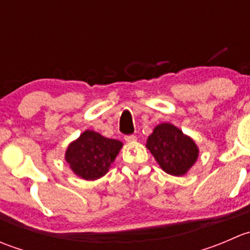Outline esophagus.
Segmentation results:
<instances>
[{
    "label": "esophagus",
    "instance_id": "1",
    "mask_svg": "<svg viewBox=\"0 0 250 250\" xmlns=\"http://www.w3.org/2000/svg\"><path fill=\"white\" fill-rule=\"evenodd\" d=\"M125 140L127 141V143H133V141L137 140V137H135V135H133V134H130V135H125Z\"/></svg>",
    "mask_w": 250,
    "mask_h": 250
}]
</instances>
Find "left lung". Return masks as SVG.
<instances>
[{
    "label": "left lung",
    "mask_w": 250,
    "mask_h": 250,
    "mask_svg": "<svg viewBox=\"0 0 250 250\" xmlns=\"http://www.w3.org/2000/svg\"><path fill=\"white\" fill-rule=\"evenodd\" d=\"M146 147L166 173L176 176L184 175L198 157L193 140L169 123L158 125L153 129Z\"/></svg>",
    "instance_id": "1"
}]
</instances>
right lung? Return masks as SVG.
<instances>
[{"label": "right lung", "mask_w": 250, "mask_h": 250, "mask_svg": "<svg viewBox=\"0 0 250 250\" xmlns=\"http://www.w3.org/2000/svg\"><path fill=\"white\" fill-rule=\"evenodd\" d=\"M121 147V141L85 130L76 141L70 144L65 158L75 174L85 180H95L107 173Z\"/></svg>", "instance_id": "right-lung-1"}]
</instances>
